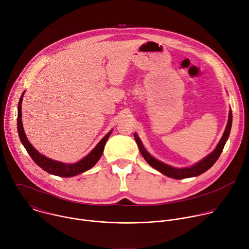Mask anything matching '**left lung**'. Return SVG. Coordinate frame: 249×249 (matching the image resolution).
I'll return each mask as SVG.
<instances>
[{"label": "left lung", "instance_id": "1", "mask_svg": "<svg viewBox=\"0 0 249 249\" xmlns=\"http://www.w3.org/2000/svg\"><path fill=\"white\" fill-rule=\"evenodd\" d=\"M231 122H232V114L231 111H230V115H229V121L227 124V128L225 130V133L220 141V143L218 144L217 148L214 150V152L211 153L208 157H206L205 159H203L201 161H199L198 163H196L195 165L191 166V167H185V168H176V167H172L170 165H167L165 163H162L161 161L156 160L155 158H153L144 148L143 144L140 140V138L137 136V134H134L136 143L140 149V152L142 154V156L144 157V159L146 160V161L153 166L154 168H156L157 170H159L160 172H161L162 174L168 176V177H172V178L175 179H183V178H187V177H193V176H198L200 174H202L203 172L207 171L210 167L213 166L217 160L220 158L223 149L225 147L226 142L230 136V132H231Z\"/></svg>", "mask_w": 249, "mask_h": 249}]
</instances>
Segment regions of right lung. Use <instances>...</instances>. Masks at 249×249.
Returning a JSON list of instances; mask_svg holds the SVG:
<instances>
[{"label": "right lung", "instance_id": "right-lung-1", "mask_svg": "<svg viewBox=\"0 0 249 249\" xmlns=\"http://www.w3.org/2000/svg\"><path fill=\"white\" fill-rule=\"evenodd\" d=\"M22 96H23V93L21 94V96L19 98L18 105V132L20 142L35 163L50 174L61 176V177H72V176H75L77 174H80L82 172L89 170L98 161V160L100 159V157L103 153V149H104L106 141L108 140V138L111 134V131L99 142L97 146L86 158H84L83 160H81L80 161H78L76 163H72V164L63 163V162L48 159V158L44 157L43 155L39 154L31 146V144L28 142V140L24 134V131H23L22 122H21Z\"/></svg>", "mask_w": 249, "mask_h": 249}]
</instances>
